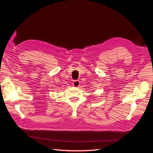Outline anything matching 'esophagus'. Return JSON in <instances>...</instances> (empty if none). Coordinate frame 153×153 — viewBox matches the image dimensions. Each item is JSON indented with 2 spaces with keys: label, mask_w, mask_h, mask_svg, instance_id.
Here are the masks:
<instances>
[{
  "label": "esophagus",
  "mask_w": 153,
  "mask_h": 153,
  "mask_svg": "<svg viewBox=\"0 0 153 153\" xmlns=\"http://www.w3.org/2000/svg\"><path fill=\"white\" fill-rule=\"evenodd\" d=\"M80 82L79 80H75L73 83V85L75 87H78L80 85Z\"/></svg>",
  "instance_id": "esophagus-1"
}]
</instances>
